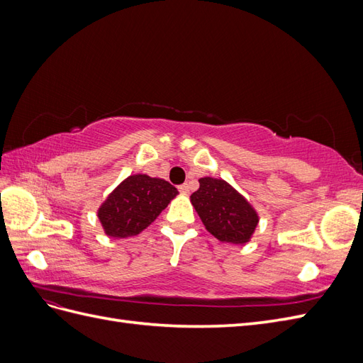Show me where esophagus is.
Wrapping results in <instances>:
<instances>
[{
	"label": "esophagus",
	"instance_id": "34e87169",
	"mask_svg": "<svg viewBox=\"0 0 363 363\" xmlns=\"http://www.w3.org/2000/svg\"><path fill=\"white\" fill-rule=\"evenodd\" d=\"M179 191L182 192V194H189V184L188 183H184V184H182V186H179Z\"/></svg>",
	"mask_w": 363,
	"mask_h": 363
}]
</instances>
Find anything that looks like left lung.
<instances>
[{
  "label": "left lung",
  "instance_id": "1",
  "mask_svg": "<svg viewBox=\"0 0 363 363\" xmlns=\"http://www.w3.org/2000/svg\"><path fill=\"white\" fill-rule=\"evenodd\" d=\"M191 203L206 230L221 242L245 245L259 224L256 208L223 179L203 177Z\"/></svg>",
  "mask_w": 363,
  "mask_h": 363
}]
</instances>
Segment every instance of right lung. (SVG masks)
<instances>
[{"instance_id":"add662e5","label":"right lung","mask_w":363,"mask_h":363,"mask_svg":"<svg viewBox=\"0 0 363 363\" xmlns=\"http://www.w3.org/2000/svg\"><path fill=\"white\" fill-rule=\"evenodd\" d=\"M177 195L179 191L167 180L152 179L147 174L128 175L98 207L96 216L108 238L136 236Z\"/></svg>"}]
</instances>
